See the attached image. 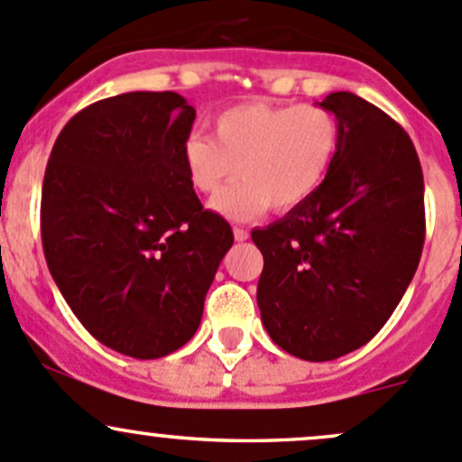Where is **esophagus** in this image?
<instances>
[{
  "mask_svg": "<svg viewBox=\"0 0 462 462\" xmlns=\"http://www.w3.org/2000/svg\"><path fill=\"white\" fill-rule=\"evenodd\" d=\"M235 239L236 241H247V239H250V235H247L245 227H235Z\"/></svg>",
  "mask_w": 462,
  "mask_h": 462,
  "instance_id": "esophagus-1",
  "label": "esophagus"
}]
</instances>
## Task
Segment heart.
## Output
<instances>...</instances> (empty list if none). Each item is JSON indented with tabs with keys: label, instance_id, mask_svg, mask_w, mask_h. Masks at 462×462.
Masks as SVG:
<instances>
[{
	"label": "heart",
	"instance_id": "obj_1",
	"mask_svg": "<svg viewBox=\"0 0 462 462\" xmlns=\"http://www.w3.org/2000/svg\"><path fill=\"white\" fill-rule=\"evenodd\" d=\"M215 139L194 133L183 142V166L192 186L215 194V210L250 218L265 208L288 212L323 186L338 150V121L320 106L241 104L215 119Z\"/></svg>",
	"mask_w": 462,
	"mask_h": 462
}]
</instances>
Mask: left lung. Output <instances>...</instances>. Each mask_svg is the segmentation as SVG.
<instances>
[{
	"instance_id": "obj_1",
	"label": "left lung",
	"mask_w": 462,
	"mask_h": 462,
	"mask_svg": "<svg viewBox=\"0 0 462 462\" xmlns=\"http://www.w3.org/2000/svg\"><path fill=\"white\" fill-rule=\"evenodd\" d=\"M338 121L323 186L252 241L270 338L303 361H334L387 323L425 244L423 170L410 134L354 92L320 101Z\"/></svg>"
}]
</instances>
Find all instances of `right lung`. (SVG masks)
Here are the masks:
<instances>
[{
    "instance_id": "1",
    "label": "right lung",
    "mask_w": 462,
    "mask_h": 462,
    "mask_svg": "<svg viewBox=\"0 0 462 462\" xmlns=\"http://www.w3.org/2000/svg\"><path fill=\"white\" fill-rule=\"evenodd\" d=\"M197 113L177 92H125L77 113L42 188L48 270L115 352L162 358L197 332L230 223L203 210L183 166Z\"/></svg>"
}]
</instances>
